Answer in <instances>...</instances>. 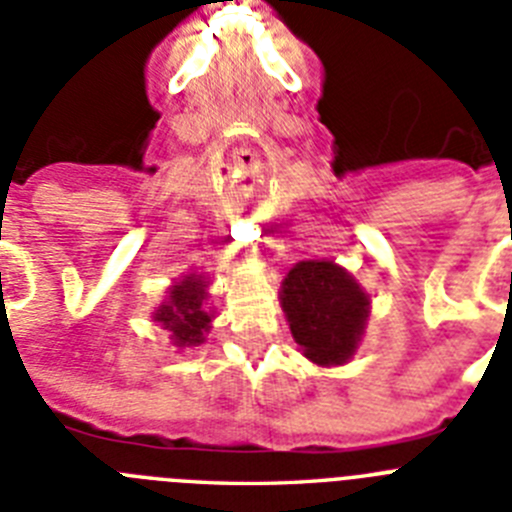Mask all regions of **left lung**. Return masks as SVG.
<instances>
[{
	"mask_svg": "<svg viewBox=\"0 0 512 512\" xmlns=\"http://www.w3.org/2000/svg\"><path fill=\"white\" fill-rule=\"evenodd\" d=\"M367 294L328 260H304L283 278L281 307L309 362L343 364L356 351L367 320Z\"/></svg>",
	"mask_w": 512,
	"mask_h": 512,
	"instance_id": "left-lung-1",
	"label": "left lung"
}]
</instances>
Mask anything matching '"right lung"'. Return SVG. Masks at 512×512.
<instances>
[{"label":"right lung","mask_w":512,"mask_h":512,"mask_svg":"<svg viewBox=\"0 0 512 512\" xmlns=\"http://www.w3.org/2000/svg\"><path fill=\"white\" fill-rule=\"evenodd\" d=\"M205 281L203 276H187L179 286L169 291V302L156 309V320L163 328L171 330L174 346H197L203 343L205 330L210 325V315L205 312Z\"/></svg>","instance_id":"1"}]
</instances>
